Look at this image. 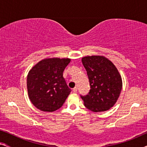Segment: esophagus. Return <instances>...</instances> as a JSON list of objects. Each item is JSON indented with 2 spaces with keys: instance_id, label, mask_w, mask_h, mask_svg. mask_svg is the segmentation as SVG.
Instances as JSON below:
<instances>
[{
  "instance_id": "esophagus-1",
  "label": "esophagus",
  "mask_w": 147,
  "mask_h": 147,
  "mask_svg": "<svg viewBox=\"0 0 147 147\" xmlns=\"http://www.w3.org/2000/svg\"><path fill=\"white\" fill-rule=\"evenodd\" d=\"M77 91H78V88L77 87H75L73 89V92H74V93H76V92H77Z\"/></svg>"
}]
</instances>
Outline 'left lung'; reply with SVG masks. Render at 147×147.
Returning a JSON list of instances; mask_svg holds the SVG:
<instances>
[{
	"label": "left lung",
	"instance_id": "left-lung-1",
	"mask_svg": "<svg viewBox=\"0 0 147 147\" xmlns=\"http://www.w3.org/2000/svg\"><path fill=\"white\" fill-rule=\"evenodd\" d=\"M89 79V94L82 96L84 104L94 112H104L113 107L122 88L121 76L112 62L104 56L92 55L82 58Z\"/></svg>",
	"mask_w": 147,
	"mask_h": 147
}]
</instances>
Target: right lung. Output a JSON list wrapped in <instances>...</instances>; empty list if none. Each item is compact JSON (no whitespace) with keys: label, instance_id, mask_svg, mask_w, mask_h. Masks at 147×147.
Wrapping results in <instances>:
<instances>
[{"label":"right lung","instance_id":"1","mask_svg":"<svg viewBox=\"0 0 147 147\" xmlns=\"http://www.w3.org/2000/svg\"><path fill=\"white\" fill-rule=\"evenodd\" d=\"M69 58H46L29 70L28 96L32 104L43 112H54L63 106L71 92L63 76Z\"/></svg>","mask_w":147,"mask_h":147}]
</instances>
